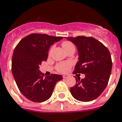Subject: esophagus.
<instances>
[{"mask_svg": "<svg viewBox=\"0 0 122 122\" xmlns=\"http://www.w3.org/2000/svg\"><path fill=\"white\" fill-rule=\"evenodd\" d=\"M68 77H69V76H68V75H64V76H63V79H66V78H68Z\"/></svg>", "mask_w": 122, "mask_h": 122, "instance_id": "esophagus-1", "label": "esophagus"}]
</instances>
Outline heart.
Listing matches in <instances>:
<instances>
[{
  "instance_id": "1",
  "label": "heart",
  "mask_w": 122,
  "mask_h": 122,
  "mask_svg": "<svg viewBox=\"0 0 122 122\" xmlns=\"http://www.w3.org/2000/svg\"><path fill=\"white\" fill-rule=\"evenodd\" d=\"M73 46H74L73 43L70 42V41H64L62 43V46H63V49H65V51L69 49L70 47ZM52 49V47L51 48L50 52H51ZM71 66V63H70V62H63V63H59L57 64L56 66V68L57 71L61 72V73H65V72H66L69 70Z\"/></svg>"
}]
</instances>
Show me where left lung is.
<instances>
[{"label":"left lung","instance_id":"obj_1","mask_svg":"<svg viewBox=\"0 0 122 122\" xmlns=\"http://www.w3.org/2000/svg\"><path fill=\"white\" fill-rule=\"evenodd\" d=\"M77 46L79 61L73 73H84L85 78L76 79L70 93L76 100L90 102L96 99L108 84L112 69V60L106 46L93 37H66Z\"/></svg>","mask_w":122,"mask_h":122}]
</instances>
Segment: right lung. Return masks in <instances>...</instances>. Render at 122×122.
<instances>
[{"instance_id":"right-lung-1","label":"right lung","mask_w":122,"mask_h":122,"mask_svg":"<svg viewBox=\"0 0 122 122\" xmlns=\"http://www.w3.org/2000/svg\"><path fill=\"white\" fill-rule=\"evenodd\" d=\"M63 39L61 36L30 34L20 41L14 50L11 70L18 88L24 96L34 102H42L51 97L61 75L44 77L39 66L48 57L49 48Z\"/></svg>"}]
</instances>
